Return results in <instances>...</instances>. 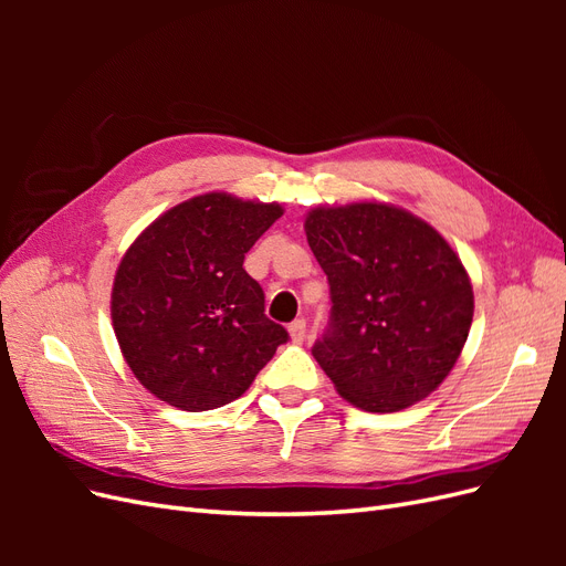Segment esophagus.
Segmentation results:
<instances>
[{
  "instance_id": "obj_1",
  "label": "esophagus",
  "mask_w": 566,
  "mask_h": 566,
  "mask_svg": "<svg viewBox=\"0 0 566 566\" xmlns=\"http://www.w3.org/2000/svg\"><path fill=\"white\" fill-rule=\"evenodd\" d=\"M287 331H290V337H293L295 345H302L304 337H306V321L304 318H295L293 323L287 325Z\"/></svg>"
}]
</instances>
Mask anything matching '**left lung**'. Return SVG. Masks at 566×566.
<instances>
[{
	"label": "left lung",
	"mask_w": 566,
	"mask_h": 566,
	"mask_svg": "<svg viewBox=\"0 0 566 566\" xmlns=\"http://www.w3.org/2000/svg\"><path fill=\"white\" fill-rule=\"evenodd\" d=\"M304 231L331 285L328 325L312 354L339 397L391 413L432 394L455 366L474 312L451 245L380 202L316 208Z\"/></svg>",
	"instance_id": "1"
}]
</instances>
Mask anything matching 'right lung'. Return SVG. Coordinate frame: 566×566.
Returning <instances> with one entry per match:
<instances>
[{
	"instance_id": "add662e5",
	"label": "right lung",
	"mask_w": 566,
	"mask_h": 566,
	"mask_svg": "<svg viewBox=\"0 0 566 566\" xmlns=\"http://www.w3.org/2000/svg\"><path fill=\"white\" fill-rule=\"evenodd\" d=\"M281 214L276 202L205 193L153 221L123 256L113 328L136 380L158 399L191 413L231 403L290 339L243 269Z\"/></svg>"
}]
</instances>
